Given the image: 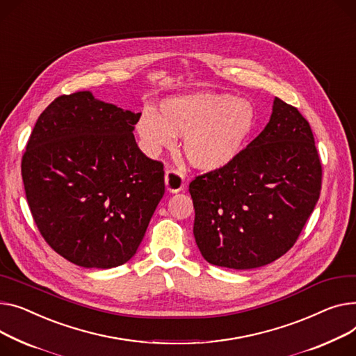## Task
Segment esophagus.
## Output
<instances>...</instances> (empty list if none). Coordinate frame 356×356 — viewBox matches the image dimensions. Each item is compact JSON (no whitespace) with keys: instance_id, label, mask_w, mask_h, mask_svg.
Masks as SVG:
<instances>
[{"instance_id":"1","label":"esophagus","mask_w":356,"mask_h":356,"mask_svg":"<svg viewBox=\"0 0 356 356\" xmlns=\"http://www.w3.org/2000/svg\"><path fill=\"white\" fill-rule=\"evenodd\" d=\"M164 183H165V188H168L169 192L172 193L181 192L186 186L184 175L183 172H179V170H173V169L168 170L164 176Z\"/></svg>"}]
</instances>
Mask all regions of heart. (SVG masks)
<instances>
[{
    "instance_id": "b5f03b06",
    "label": "heart",
    "mask_w": 356,
    "mask_h": 356,
    "mask_svg": "<svg viewBox=\"0 0 356 356\" xmlns=\"http://www.w3.org/2000/svg\"><path fill=\"white\" fill-rule=\"evenodd\" d=\"M256 127V110L230 94L193 91L164 99L159 113L145 110L136 131L143 150L156 156L184 136L183 152L202 172L222 170L241 157Z\"/></svg>"
}]
</instances>
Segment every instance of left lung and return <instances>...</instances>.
I'll use <instances>...</instances> for the list:
<instances>
[{
	"instance_id": "1",
	"label": "left lung",
	"mask_w": 356,
	"mask_h": 356,
	"mask_svg": "<svg viewBox=\"0 0 356 356\" xmlns=\"http://www.w3.org/2000/svg\"><path fill=\"white\" fill-rule=\"evenodd\" d=\"M321 184L309 123L296 107L275 97L269 123L241 157L188 186L202 256L236 270L272 264L295 245Z\"/></svg>"
}]
</instances>
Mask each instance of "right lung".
<instances>
[{
	"instance_id": "right-lung-1",
	"label": "right lung",
	"mask_w": 356,
	"mask_h": 356,
	"mask_svg": "<svg viewBox=\"0 0 356 356\" xmlns=\"http://www.w3.org/2000/svg\"><path fill=\"white\" fill-rule=\"evenodd\" d=\"M140 115L77 91L47 107L29 138L21 175L31 215L77 266L126 264L164 195L163 164L133 136Z\"/></svg>"
}]
</instances>
